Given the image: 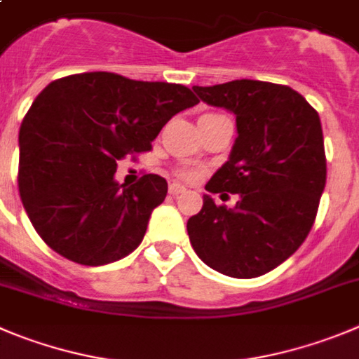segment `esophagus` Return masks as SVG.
<instances>
[{"label": "esophagus", "instance_id": "1", "mask_svg": "<svg viewBox=\"0 0 359 359\" xmlns=\"http://www.w3.org/2000/svg\"><path fill=\"white\" fill-rule=\"evenodd\" d=\"M184 186H180V184H177V182H173V184H170V187H168V193L172 196H177V195H180V193H184Z\"/></svg>", "mask_w": 359, "mask_h": 359}]
</instances>
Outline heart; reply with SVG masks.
<instances>
[{"mask_svg":"<svg viewBox=\"0 0 359 359\" xmlns=\"http://www.w3.org/2000/svg\"><path fill=\"white\" fill-rule=\"evenodd\" d=\"M175 173L177 177L182 180H193L196 175H198V172H196L195 168H189V166H180Z\"/></svg>","mask_w":359,"mask_h":359,"instance_id":"obj_1","label":"heart"}]
</instances>
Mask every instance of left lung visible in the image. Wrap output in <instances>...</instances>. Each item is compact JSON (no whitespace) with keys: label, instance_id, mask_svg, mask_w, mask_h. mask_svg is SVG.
<instances>
[{"label":"left lung","instance_id":"8db88e82","mask_svg":"<svg viewBox=\"0 0 359 359\" xmlns=\"http://www.w3.org/2000/svg\"><path fill=\"white\" fill-rule=\"evenodd\" d=\"M200 99L236 115L229 161L212 175L209 193L239 196L233 209L203 195L187 219L196 255L232 278H257L285 262L310 233L326 186L319 113L285 85L236 79L193 86Z\"/></svg>","mask_w":359,"mask_h":359}]
</instances>
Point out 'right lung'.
I'll list each match as a JSON object with an SVG mask.
<instances>
[{
	"instance_id": "right-lung-1",
	"label": "right lung",
	"mask_w": 359,
	"mask_h": 359,
	"mask_svg": "<svg viewBox=\"0 0 359 359\" xmlns=\"http://www.w3.org/2000/svg\"><path fill=\"white\" fill-rule=\"evenodd\" d=\"M200 100L187 86L83 72L49 83L19 130V195L58 255L104 266L140 246L168 184L115 180L116 163L147 152L170 118Z\"/></svg>"
}]
</instances>
